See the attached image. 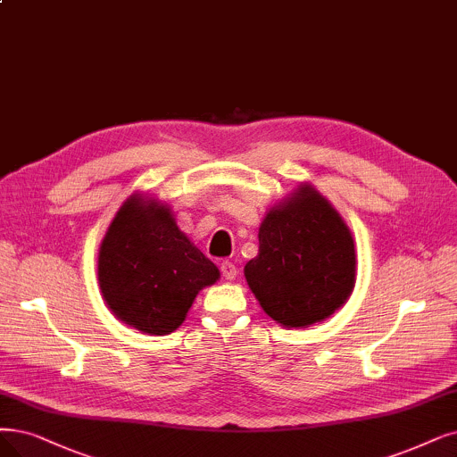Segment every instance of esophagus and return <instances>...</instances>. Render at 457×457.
Masks as SVG:
<instances>
[{
    "label": "esophagus",
    "instance_id": "34e87169",
    "mask_svg": "<svg viewBox=\"0 0 457 457\" xmlns=\"http://www.w3.org/2000/svg\"><path fill=\"white\" fill-rule=\"evenodd\" d=\"M221 273H223L225 279L232 281L236 276H238V268H236V264L230 262V261H223L221 262Z\"/></svg>",
    "mask_w": 457,
    "mask_h": 457
}]
</instances>
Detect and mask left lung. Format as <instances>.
<instances>
[{
    "instance_id": "obj_1",
    "label": "left lung",
    "mask_w": 457,
    "mask_h": 457,
    "mask_svg": "<svg viewBox=\"0 0 457 457\" xmlns=\"http://www.w3.org/2000/svg\"><path fill=\"white\" fill-rule=\"evenodd\" d=\"M244 271L273 320L287 328L319 322L339 309L354 288L351 230L319 191L302 186L266 215L259 254Z\"/></svg>"
}]
</instances>
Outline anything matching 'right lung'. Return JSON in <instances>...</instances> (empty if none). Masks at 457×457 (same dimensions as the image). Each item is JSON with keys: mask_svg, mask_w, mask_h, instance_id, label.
<instances>
[{"mask_svg": "<svg viewBox=\"0 0 457 457\" xmlns=\"http://www.w3.org/2000/svg\"><path fill=\"white\" fill-rule=\"evenodd\" d=\"M217 266L181 232L167 206L133 196L120 208L99 251V285L108 307L152 336L174 332Z\"/></svg>", "mask_w": 457, "mask_h": 457, "instance_id": "right-lung-1", "label": "right lung"}]
</instances>
